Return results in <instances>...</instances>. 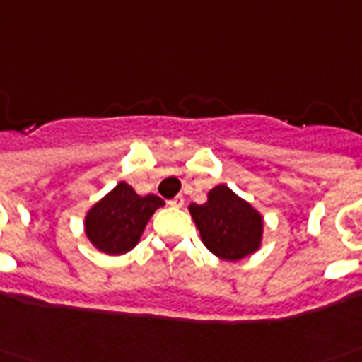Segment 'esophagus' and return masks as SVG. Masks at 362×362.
I'll return each mask as SVG.
<instances>
[{
	"instance_id": "obj_1",
	"label": "esophagus",
	"mask_w": 362,
	"mask_h": 362,
	"mask_svg": "<svg viewBox=\"0 0 362 362\" xmlns=\"http://www.w3.org/2000/svg\"><path fill=\"white\" fill-rule=\"evenodd\" d=\"M168 204H170L173 207H182V206H184V198H182V196H176V198L170 199Z\"/></svg>"
}]
</instances>
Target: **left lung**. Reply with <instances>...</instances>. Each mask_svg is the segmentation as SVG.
<instances>
[{
	"label": "left lung",
	"mask_w": 362,
	"mask_h": 362,
	"mask_svg": "<svg viewBox=\"0 0 362 362\" xmlns=\"http://www.w3.org/2000/svg\"><path fill=\"white\" fill-rule=\"evenodd\" d=\"M188 209L202 243L219 259L235 262L260 249L264 233L262 214L229 186L219 184L211 188L206 204H189Z\"/></svg>",
	"instance_id": "left-lung-1"
}]
</instances>
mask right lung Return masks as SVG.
<instances>
[{
  "instance_id": "obj_1",
  "label": "right lung",
  "mask_w": 362,
  "mask_h": 362,
  "mask_svg": "<svg viewBox=\"0 0 362 362\" xmlns=\"http://www.w3.org/2000/svg\"><path fill=\"white\" fill-rule=\"evenodd\" d=\"M163 206L158 196H139L127 182H119L88 209L86 237L100 252L110 257L125 255L137 247L148 219Z\"/></svg>"
}]
</instances>
